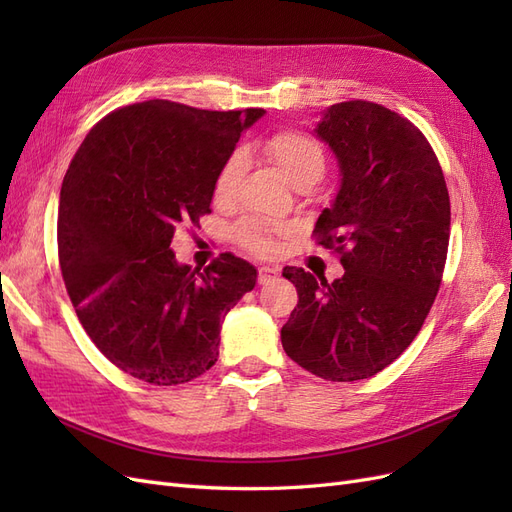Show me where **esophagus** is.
Returning <instances> with one entry per match:
<instances>
[{
	"label": "esophagus",
	"instance_id": "esophagus-1",
	"mask_svg": "<svg viewBox=\"0 0 512 512\" xmlns=\"http://www.w3.org/2000/svg\"><path fill=\"white\" fill-rule=\"evenodd\" d=\"M277 277V269L273 267H260L258 269V284H269Z\"/></svg>",
	"mask_w": 512,
	"mask_h": 512
}]
</instances>
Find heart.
<instances>
[{
    "instance_id": "obj_1",
    "label": "heart",
    "mask_w": 512,
    "mask_h": 512,
    "mask_svg": "<svg viewBox=\"0 0 512 512\" xmlns=\"http://www.w3.org/2000/svg\"><path fill=\"white\" fill-rule=\"evenodd\" d=\"M262 151L269 162L280 170V175L292 188H312L322 175L327 160L316 138L297 130H284L269 136ZM247 170V156L243 149L232 151L224 160L218 177H215V200L226 205L237 194L239 183ZM235 239L256 254H269L273 250V228L258 220H243L235 228Z\"/></svg>"
}]
</instances>
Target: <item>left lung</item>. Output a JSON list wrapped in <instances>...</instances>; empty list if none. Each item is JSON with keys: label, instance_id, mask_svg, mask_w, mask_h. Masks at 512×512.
I'll list each match as a JSON object with an SVG mask.
<instances>
[{"label": "left lung", "instance_id": "8db88e82", "mask_svg": "<svg viewBox=\"0 0 512 512\" xmlns=\"http://www.w3.org/2000/svg\"><path fill=\"white\" fill-rule=\"evenodd\" d=\"M314 132L339 168L314 232L342 254L346 273L329 284L284 267L299 303L282 346L314 376L354 382L391 365L421 331L442 282L451 200L427 138L389 108L339 102Z\"/></svg>", "mask_w": 512, "mask_h": 512}]
</instances>
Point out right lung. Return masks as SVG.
Returning a JSON list of instances; mask_svg holds the SVG:
<instances>
[{
    "mask_svg": "<svg viewBox=\"0 0 512 512\" xmlns=\"http://www.w3.org/2000/svg\"><path fill=\"white\" fill-rule=\"evenodd\" d=\"M262 115L149 100L106 115L74 153L59 194L61 275L91 342L138 380L203 376L226 314L256 286L247 260L222 254L200 273L170 241L211 211L224 160Z\"/></svg>",
    "mask_w": 512,
    "mask_h": 512,
    "instance_id": "add662e5",
    "label": "right lung"
}]
</instances>
